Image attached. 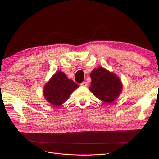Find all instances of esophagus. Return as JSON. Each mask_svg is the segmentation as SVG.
I'll use <instances>...</instances> for the list:
<instances>
[{
  "label": "esophagus",
  "instance_id": "esophagus-1",
  "mask_svg": "<svg viewBox=\"0 0 159 159\" xmlns=\"http://www.w3.org/2000/svg\"><path fill=\"white\" fill-rule=\"evenodd\" d=\"M80 85L83 87H87V83L86 82H83L82 83H80Z\"/></svg>",
  "mask_w": 159,
  "mask_h": 159
}]
</instances>
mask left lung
<instances>
[{"label":"left lung","instance_id":"obj_1","mask_svg":"<svg viewBox=\"0 0 159 159\" xmlns=\"http://www.w3.org/2000/svg\"><path fill=\"white\" fill-rule=\"evenodd\" d=\"M92 93L101 101L112 103L119 98L123 90V84L119 77L103 67L94 68L90 73Z\"/></svg>","mask_w":159,"mask_h":159}]
</instances>
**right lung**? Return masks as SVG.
Returning a JSON list of instances; mask_svg holds the SVG:
<instances>
[{
    "label": "right lung",
    "instance_id": "obj_1",
    "mask_svg": "<svg viewBox=\"0 0 159 159\" xmlns=\"http://www.w3.org/2000/svg\"><path fill=\"white\" fill-rule=\"evenodd\" d=\"M78 87V84L68 79L64 72L58 71L45 84L43 95L49 104L58 106L67 101L72 92Z\"/></svg>",
    "mask_w": 159,
    "mask_h": 159
}]
</instances>
